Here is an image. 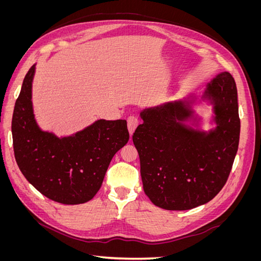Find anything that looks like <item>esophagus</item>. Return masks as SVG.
<instances>
[{
  "label": "esophagus",
  "mask_w": 261,
  "mask_h": 261,
  "mask_svg": "<svg viewBox=\"0 0 261 261\" xmlns=\"http://www.w3.org/2000/svg\"><path fill=\"white\" fill-rule=\"evenodd\" d=\"M138 124H139V120H138L137 116H135V115L128 116V118H127V126H128V132H129L130 135H133V133H134V130H135V128L138 126Z\"/></svg>",
  "instance_id": "34e87169"
}]
</instances>
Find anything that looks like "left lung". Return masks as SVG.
Here are the masks:
<instances>
[{
  "label": "left lung",
  "instance_id": "1",
  "mask_svg": "<svg viewBox=\"0 0 261 261\" xmlns=\"http://www.w3.org/2000/svg\"><path fill=\"white\" fill-rule=\"evenodd\" d=\"M203 100L213 106L217 126L209 132L184 124L194 113L188 101L168 102L140 112L133 134L144 192L155 206L189 210L207 203L225 185L239 149L241 121L232 75L218 74Z\"/></svg>",
  "mask_w": 261,
  "mask_h": 261
}]
</instances>
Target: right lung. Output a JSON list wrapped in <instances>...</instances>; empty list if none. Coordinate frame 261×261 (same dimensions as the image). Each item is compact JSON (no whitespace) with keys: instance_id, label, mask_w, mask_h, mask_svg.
Listing matches in <instances>:
<instances>
[{"instance_id":"1","label":"right lung","mask_w":261,"mask_h":261,"mask_svg":"<svg viewBox=\"0 0 261 261\" xmlns=\"http://www.w3.org/2000/svg\"><path fill=\"white\" fill-rule=\"evenodd\" d=\"M33 65L23 78L12 120L14 154L22 175L49 199L64 204L89 201L98 193L113 155L127 144L125 120H98L68 137L39 127L34 115Z\"/></svg>"}]
</instances>
